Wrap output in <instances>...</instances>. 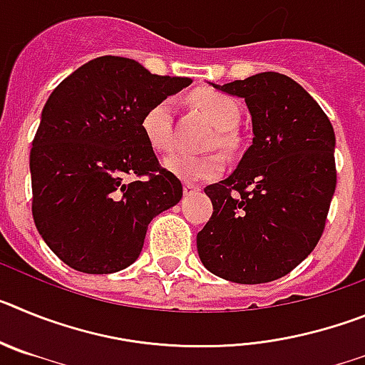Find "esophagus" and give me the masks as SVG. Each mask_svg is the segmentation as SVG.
Wrapping results in <instances>:
<instances>
[{"instance_id": "obj_1", "label": "esophagus", "mask_w": 365, "mask_h": 365, "mask_svg": "<svg viewBox=\"0 0 365 365\" xmlns=\"http://www.w3.org/2000/svg\"><path fill=\"white\" fill-rule=\"evenodd\" d=\"M199 186L197 185H192V182H185V188H182V192H185V195H193V193L199 192Z\"/></svg>"}]
</instances>
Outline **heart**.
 I'll use <instances>...</instances> for the list:
<instances>
[{"instance_id":"b5f03b06","label":"heart","mask_w":365,"mask_h":365,"mask_svg":"<svg viewBox=\"0 0 365 365\" xmlns=\"http://www.w3.org/2000/svg\"><path fill=\"white\" fill-rule=\"evenodd\" d=\"M193 102L206 115V118L219 130V144H230L228 131L240 122V108L235 100L222 93L202 89L193 95ZM143 133L151 150L157 153H168L173 148V100L163 98L155 102L144 113L140 122ZM164 168L175 177L188 182H202L219 177L225 170V157L219 153L188 155L175 153L164 160Z\"/></svg>"}]
</instances>
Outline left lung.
<instances>
[{"instance_id":"left-lung-1","label":"left lung","mask_w":365,"mask_h":365,"mask_svg":"<svg viewBox=\"0 0 365 365\" xmlns=\"http://www.w3.org/2000/svg\"><path fill=\"white\" fill-rule=\"evenodd\" d=\"M212 86L245 100L254 138L235 172L205 188L214 214L197 234L199 257L227 282H274L322 237L336 188L334 130L318 102L285 74Z\"/></svg>"}]
</instances>
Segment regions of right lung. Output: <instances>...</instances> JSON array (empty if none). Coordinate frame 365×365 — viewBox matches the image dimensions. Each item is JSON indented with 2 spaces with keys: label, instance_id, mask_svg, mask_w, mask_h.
<instances>
[{
  "label": "right lung",
  "instance_id": "add662e5",
  "mask_svg": "<svg viewBox=\"0 0 365 365\" xmlns=\"http://www.w3.org/2000/svg\"><path fill=\"white\" fill-rule=\"evenodd\" d=\"M190 83L130 58L100 56L51 93L31 150L32 217L71 269L130 267L151 219L180 201V180L160 168L140 122L150 106Z\"/></svg>",
  "mask_w": 365,
  "mask_h": 365
}]
</instances>
